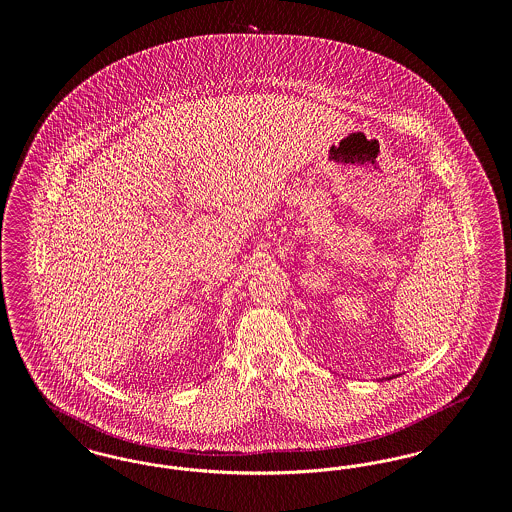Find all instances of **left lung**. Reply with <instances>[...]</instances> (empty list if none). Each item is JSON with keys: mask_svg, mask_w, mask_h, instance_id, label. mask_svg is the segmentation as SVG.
Returning a JSON list of instances; mask_svg holds the SVG:
<instances>
[{"mask_svg": "<svg viewBox=\"0 0 512 512\" xmlns=\"http://www.w3.org/2000/svg\"><path fill=\"white\" fill-rule=\"evenodd\" d=\"M391 378H395V376H388V378H384V380H391Z\"/></svg>", "mask_w": 512, "mask_h": 512, "instance_id": "8db88e82", "label": "left lung"}]
</instances>
